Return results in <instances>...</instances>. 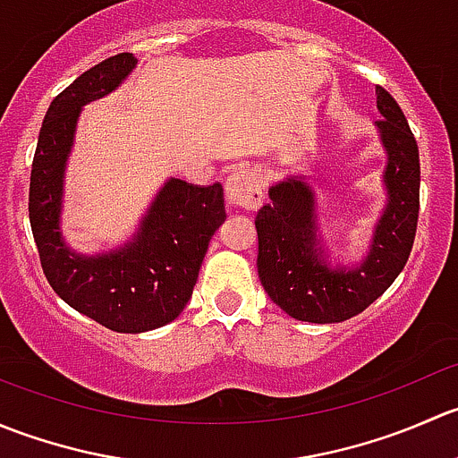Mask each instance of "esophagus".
Masks as SVG:
<instances>
[{
  "label": "esophagus",
  "mask_w": 458,
  "mask_h": 458,
  "mask_svg": "<svg viewBox=\"0 0 458 458\" xmlns=\"http://www.w3.org/2000/svg\"><path fill=\"white\" fill-rule=\"evenodd\" d=\"M225 201L242 210H257L263 203L261 179L252 170L237 168L225 182Z\"/></svg>",
  "instance_id": "34e87169"
}]
</instances>
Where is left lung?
I'll use <instances>...</instances> for the list:
<instances>
[{
  "label": "left lung",
  "instance_id": "1",
  "mask_svg": "<svg viewBox=\"0 0 458 458\" xmlns=\"http://www.w3.org/2000/svg\"><path fill=\"white\" fill-rule=\"evenodd\" d=\"M374 122L386 150V206L361 261L332 263L318 228L317 192L303 174L272 183L270 201L257 212V270L267 297L293 318L341 323L366 310L399 276L412 250L419 219V146L403 110L377 86Z\"/></svg>",
  "mask_w": 458,
  "mask_h": 458
}]
</instances>
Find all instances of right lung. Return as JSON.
<instances>
[{
  "label": "right lung",
  "instance_id": "obj_1",
  "mask_svg": "<svg viewBox=\"0 0 458 458\" xmlns=\"http://www.w3.org/2000/svg\"><path fill=\"white\" fill-rule=\"evenodd\" d=\"M119 53L77 77L46 113L30 173L29 216L41 267L71 308L108 330H155L191 301L208 243L225 221L224 188L165 179L126 243L97 255L72 250L62 234L64 179L81 108L110 95L135 71Z\"/></svg>",
  "mask_w": 458,
  "mask_h": 458
}]
</instances>
